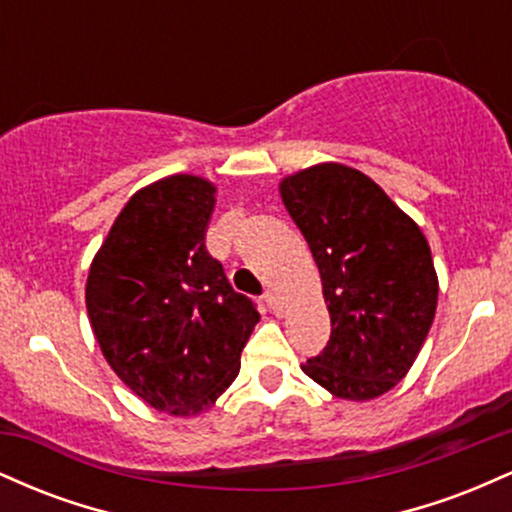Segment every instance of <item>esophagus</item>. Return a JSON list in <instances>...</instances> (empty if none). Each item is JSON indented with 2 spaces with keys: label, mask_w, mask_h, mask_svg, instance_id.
I'll use <instances>...</instances> for the list:
<instances>
[{
  "label": "esophagus",
  "mask_w": 512,
  "mask_h": 512,
  "mask_svg": "<svg viewBox=\"0 0 512 512\" xmlns=\"http://www.w3.org/2000/svg\"><path fill=\"white\" fill-rule=\"evenodd\" d=\"M264 301H267V305H269V308H272L274 310V313L276 315H279L281 313V301H279V296H276V293L274 291H264Z\"/></svg>",
  "instance_id": "obj_1"
}]
</instances>
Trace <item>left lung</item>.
<instances>
[{"mask_svg": "<svg viewBox=\"0 0 512 512\" xmlns=\"http://www.w3.org/2000/svg\"><path fill=\"white\" fill-rule=\"evenodd\" d=\"M322 279L332 334L303 373L334 397L366 402L392 390L419 356L438 305L424 233L361 170H298L279 185Z\"/></svg>", "mask_w": 512, "mask_h": 512, "instance_id": "1", "label": "left lung"}]
</instances>
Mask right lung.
I'll list each match as a JSON object with an SVG mask.
<instances>
[{
    "instance_id": "add662e5",
    "label": "right lung",
    "mask_w": 512,
    "mask_h": 512,
    "mask_svg": "<svg viewBox=\"0 0 512 512\" xmlns=\"http://www.w3.org/2000/svg\"><path fill=\"white\" fill-rule=\"evenodd\" d=\"M216 187L197 175L151 182L125 204L86 279V310L105 361L149 407L209 409L236 380L260 322L204 236Z\"/></svg>"
}]
</instances>
